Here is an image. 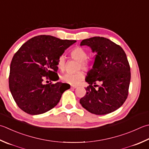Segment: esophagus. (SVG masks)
I'll use <instances>...</instances> for the list:
<instances>
[{"label": "esophagus", "instance_id": "34e87169", "mask_svg": "<svg viewBox=\"0 0 149 149\" xmlns=\"http://www.w3.org/2000/svg\"><path fill=\"white\" fill-rule=\"evenodd\" d=\"M76 88H77L76 86H71V89H75Z\"/></svg>", "mask_w": 149, "mask_h": 149}]
</instances>
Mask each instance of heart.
<instances>
[{
	"label": "heart",
	"instance_id": "b5f03b06",
	"mask_svg": "<svg viewBox=\"0 0 149 149\" xmlns=\"http://www.w3.org/2000/svg\"><path fill=\"white\" fill-rule=\"evenodd\" d=\"M71 59L78 61L77 70L82 69L84 71H88L90 68V63L87 59L88 53L85 49L79 46L73 48L70 52ZM66 66V61L64 55H61L57 61V67L59 70L64 71ZM84 79L83 72L79 71L75 74H65L61 77V79L64 83L71 85H77Z\"/></svg>",
	"mask_w": 149,
	"mask_h": 149
}]
</instances>
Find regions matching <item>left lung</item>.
Wrapping results in <instances>:
<instances>
[{
	"mask_svg": "<svg viewBox=\"0 0 149 149\" xmlns=\"http://www.w3.org/2000/svg\"><path fill=\"white\" fill-rule=\"evenodd\" d=\"M81 45L88 46L97 53L85 79L89 86L80 100L81 104L96 115L115 111L123 105L129 94L130 68L126 54L120 46L102 37L84 39Z\"/></svg>",
	"mask_w": 149,
	"mask_h": 149,
	"instance_id": "obj_1",
	"label": "left lung"
}]
</instances>
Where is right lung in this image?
I'll return each instance as SVG.
<instances>
[{"label":"right lung","instance_id":"1","mask_svg":"<svg viewBox=\"0 0 149 149\" xmlns=\"http://www.w3.org/2000/svg\"><path fill=\"white\" fill-rule=\"evenodd\" d=\"M75 42L42 35L28 40L15 54L10 65L9 87L20 109L37 115L57 105L63 92L70 88L68 84H46L44 80L58 79V59Z\"/></svg>","mask_w":149,"mask_h":149}]
</instances>
